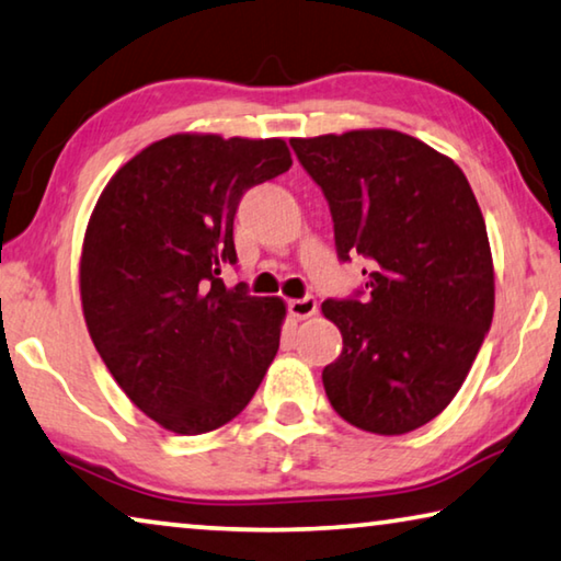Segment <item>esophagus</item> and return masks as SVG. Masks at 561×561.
Instances as JSON below:
<instances>
[{"mask_svg": "<svg viewBox=\"0 0 561 561\" xmlns=\"http://www.w3.org/2000/svg\"><path fill=\"white\" fill-rule=\"evenodd\" d=\"M289 312H291V317H297V319L312 317V314H317V299L312 295H307L301 299H291L289 301Z\"/></svg>", "mask_w": 561, "mask_h": 561, "instance_id": "esophagus-1", "label": "esophagus"}]
</instances>
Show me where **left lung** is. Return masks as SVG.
I'll return each mask as SVG.
<instances>
[{
	"mask_svg": "<svg viewBox=\"0 0 561 561\" xmlns=\"http://www.w3.org/2000/svg\"><path fill=\"white\" fill-rule=\"evenodd\" d=\"M289 145L329 204L340 262H369L362 289L322 305L344 342L322 371L329 402L364 432H412L455 399L492 327L482 209L449 157L402 131Z\"/></svg>",
	"mask_w": 561,
	"mask_h": 561,
	"instance_id": "obj_1",
	"label": "left lung"
}]
</instances>
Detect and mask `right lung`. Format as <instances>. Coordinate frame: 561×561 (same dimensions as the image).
I'll list each match as a JSON object with an SVG mask.
<instances>
[{
    "mask_svg": "<svg viewBox=\"0 0 561 561\" xmlns=\"http://www.w3.org/2000/svg\"><path fill=\"white\" fill-rule=\"evenodd\" d=\"M291 167L282 139L174 135L129 159L89 219V336L131 402L176 434L232 422L279 350L284 301L219 277L252 186Z\"/></svg>",
    "mask_w": 561,
    "mask_h": 561,
    "instance_id": "right-lung-1",
    "label": "right lung"
}]
</instances>
